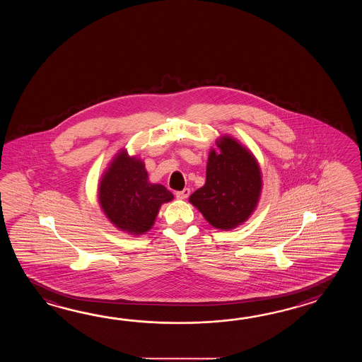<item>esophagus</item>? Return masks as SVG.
<instances>
[{
    "label": "esophagus",
    "instance_id": "1",
    "mask_svg": "<svg viewBox=\"0 0 362 362\" xmlns=\"http://www.w3.org/2000/svg\"><path fill=\"white\" fill-rule=\"evenodd\" d=\"M190 195V189H184V190H181V192H176V198L177 199H186L187 197Z\"/></svg>",
    "mask_w": 362,
    "mask_h": 362
}]
</instances>
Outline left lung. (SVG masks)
<instances>
[{
    "label": "left lung",
    "mask_w": 362,
    "mask_h": 362,
    "mask_svg": "<svg viewBox=\"0 0 362 362\" xmlns=\"http://www.w3.org/2000/svg\"><path fill=\"white\" fill-rule=\"evenodd\" d=\"M220 151L208 156L206 184L190 195L216 229L230 230L254 212L262 192V172L254 155L237 139L223 136L216 142Z\"/></svg>",
    "instance_id": "left-lung-1"
}]
</instances>
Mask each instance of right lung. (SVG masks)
Returning <instances> with one entry per match:
<instances>
[{"label": "right lung", "mask_w": 362, "mask_h": 362, "mask_svg": "<svg viewBox=\"0 0 362 362\" xmlns=\"http://www.w3.org/2000/svg\"><path fill=\"white\" fill-rule=\"evenodd\" d=\"M98 199L116 228L139 235L153 228L159 208L173 194L163 185L150 184L144 162L122 150L100 180Z\"/></svg>", "instance_id": "add662e5"}]
</instances>
